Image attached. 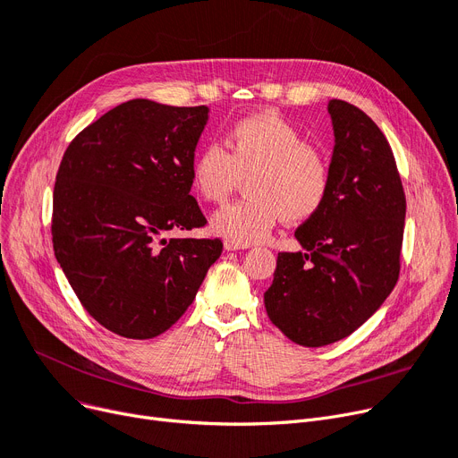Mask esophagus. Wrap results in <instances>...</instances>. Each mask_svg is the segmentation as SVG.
Here are the masks:
<instances>
[{
    "mask_svg": "<svg viewBox=\"0 0 458 458\" xmlns=\"http://www.w3.org/2000/svg\"><path fill=\"white\" fill-rule=\"evenodd\" d=\"M250 245H245V243H237V242H232V239H226L225 242V249L226 250H242V249H249Z\"/></svg>",
    "mask_w": 458,
    "mask_h": 458,
    "instance_id": "esophagus-1",
    "label": "esophagus"
}]
</instances>
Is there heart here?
Listing matches in <instances>:
<instances>
[{"mask_svg":"<svg viewBox=\"0 0 458 458\" xmlns=\"http://www.w3.org/2000/svg\"><path fill=\"white\" fill-rule=\"evenodd\" d=\"M230 152L216 142L199 150L191 182L200 199L221 204L249 178V199L221 208L213 230L237 243L266 239L284 219L301 225L316 216L330 189V165L321 150L275 111L245 116L228 131Z\"/></svg>","mask_w":458,"mask_h":458,"instance_id":"heart-1","label":"heart"}]
</instances>
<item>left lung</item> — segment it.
Returning <instances> with one entry per match:
<instances>
[{"mask_svg": "<svg viewBox=\"0 0 458 458\" xmlns=\"http://www.w3.org/2000/svg\"><path fill=\"white\" fill-rule=\"evenodd\" d=\"M330 189L280 252L263 295L271 323L292 342L323 347L362 327L397 284L406 200L390 142L356 106L330 100Z\"/></svg>", "mask_w": 458, "mask_h": 458, "instance_id": "obj_1", "label": "left lung"}]
</instances>
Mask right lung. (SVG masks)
<instances>
[{
  "label": "right lung",
  "mask_w": 458,
  "mask_h": 458,
  "mask_svg": "<svg viewBox=\"0 0 458 458\" xmlns=\"http://www.w3.org/2000/svg\"><path fill=\"white\" fill-rule=\"evenodd\" d=\"M208 111L124 102L80 131L59 165L55 258L83 308L123 338L171 328L223 252L221 239L163 237L208 223L189 192Z\"/></svg>",
  "instance_id": "1"
}]
</instances>
